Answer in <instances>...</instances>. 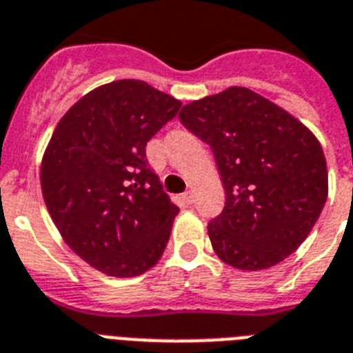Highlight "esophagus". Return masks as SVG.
Listing matches in <instances>:
<instances>
[{
    "label": "esophagus",
    "instance_id": "1",
    "mask_svg": "<svg viewBox=\"0 0 353 353\" xmlns=\"http://www.w3.org/2000/svg\"><path fill=\"white\" fill-rule=\"evenodd\" d=\"M182 199H184L185 204H193V193H191V191H185L184 195H182Z\"/></svg>",
    "mask_w": 353,
    "mask_h": 353
}]
</instances>
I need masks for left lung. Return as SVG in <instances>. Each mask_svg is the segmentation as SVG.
<instances>
[{"label":"left lung","mask_w":353,"mask_h":353,"mask_svg":"<svg viewBox=\"0 0 353 353\" xmlns=\"http://www.w3.org/2000/svg\"><path fill=\"white\" fill-rule=\"evenodd\" d=\"M180 121L214 151L225 208L208 223L215 254L241 270L291 256L327 199L319 139L291 114L247 88L182 106Z\"/></svg>","instance_id":"left-lung-1"}]
</instances>
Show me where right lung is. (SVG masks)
<instances>
[{"mask_svg": "<svg viewBox=\"0 0 353 353\" xmlns=\"http://www.w3.org/2000/svg\"><path fill=\"white\" fill-rule=\"evenodd\" d=\"M179 110L180 101L143 81H117L84 95L54 128L43 201L70 248L105 274H143L165 250L179 208L145 147Z\"/></svg>", "mask_w": 353, "mask_h": 353, "instance_id": "obj_1", "label": "right lung"}]
</instances>
